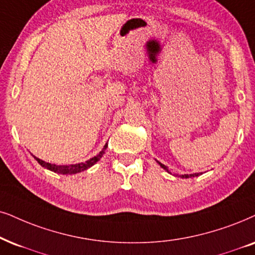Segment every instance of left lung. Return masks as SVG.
<instances>
[{"mask_svg":"<svg viewBox=\"0 0 255 255\" xmlns=\"http://www.w3.org/2000/svg\"><path fill=\"white\" fill-rule=\"evenodd\" d=\"M156 162L159 163V165H160L161 167H162V168L165 169L166 172H168L169 174H172V173L169 172V169L167 168V167H166L165 165H162V163L159 162V161H156ZM174 175H175V176H178V174H174ZM199 175H200V173H194V174H183V175H179V176H180V178H182V179H188V178H194V176H199Z\"/></svg>","mask_w":255,"mask_h":255,"instance_id":"obj_1","label":"left lung"}]
</instances>
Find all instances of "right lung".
<instances>
[{"label":"right lung","instance_id":"obj_1","mask_svg":"<svg viewBox=\"0 0 255 255\" xmlns=\"http://www.w3.org/2000/svg\"><path fill=\"white\" fill-rule=\"evenodd\" d=\"M108 147V143H106L104 148H102V150L100 151L98 155L92 157V159L85 161V162H80V163H75V165H55V163H49V162H46V161L38 159V157L34 156V159L37 161L38 163L42 167H44V168L51 170V172L54 173H57V174H76V173H80V172H83V170L90 168L92 166H94L98 161L101 159L102 156H104L105 154V150L106 148Z\"/></svg>","mask_w":255,"mask_h":255}]
</instances>
